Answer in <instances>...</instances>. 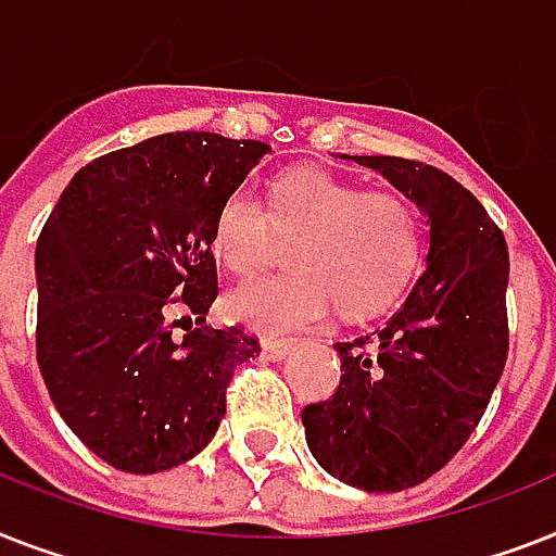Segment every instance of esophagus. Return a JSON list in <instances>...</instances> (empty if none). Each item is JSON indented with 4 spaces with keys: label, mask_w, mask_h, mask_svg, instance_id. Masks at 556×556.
<instances>
[{
    "label": "esophagus",
    "mask_w": 556,
    "mask_h": 556,
    "mask_svg": "<svg viewBox=\"0 0 556 556\" xmlns=\"http://www.w3.org/2000/svg\"><path fill=\"white\" fill-rule=\"evenodd\" d=\"M291 351V342L288 340H263V356L265 359H282V356Z\"/></svg>",
    "instance_id": "esophagus-1"
}]
</instances>
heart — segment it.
<instances>
[{
	"label": "heart",
	"instance_id": "heart-1",
	"mask_svg": "<svg viewBox=\"0 0 556 556\" xmlns=\"http://www.w3.org/2000/svg\"><path fill=\"white\" fill-rule=\"evenodd\" d=\"M279 239H293V270L254 279L228 296L239 323L263 333L314 325L340 305L368 317L405 291L419 265L417 211L394 191H365L323 168H296L270 188L268 205L237 188L214 225V251L225 268L248 277L263 268Z\"/></svg>",
	"mask_w": 556,
	"mask_h": 556
}]
</instances>
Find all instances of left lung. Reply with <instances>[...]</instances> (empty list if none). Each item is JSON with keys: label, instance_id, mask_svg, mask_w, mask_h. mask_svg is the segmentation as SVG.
Instances as JSON below:
<instances>
[{"label": "left lung", "instance_id": "left-lung-1", "mask_svg": "<svg viewBox=\"0 0 556 556\" xmlns=\"http://www.w3.org/2000/svg\"><path fill=\"white\" fill-rule=\"evenodd\" d=\"M417 202L431 251L417 286L371 333L337 342L340 388L305 405L311 454L365 491L419 485L468 442L508 359V245L468 188L403 156H354Z\"/></svg>", "mask_w": 556, "mask_h": 556}]
</instances>
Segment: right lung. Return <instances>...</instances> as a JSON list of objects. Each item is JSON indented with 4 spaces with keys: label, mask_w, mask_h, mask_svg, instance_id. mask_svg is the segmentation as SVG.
<instances>
[{
    "label": "right lung",
    "mask_w": 556,
    "mask_h": 556,
    "mask_svg": "<svg viewBox=\"0 0 556 556\" xmlns=\"http://www.w3.org/2000/svg\"><path fill=\"white\" fill-rule=\"evenodd\" d=\"M260 139L176 130L119 148L71 179L36 242V363L67 428L108 466L174 468L225 417L245 328H207L214 225L263 160ZM198 325L169 340V317Z\"/></svg>",
    "instance_id": "right-lung-1"
}]
</instances>
